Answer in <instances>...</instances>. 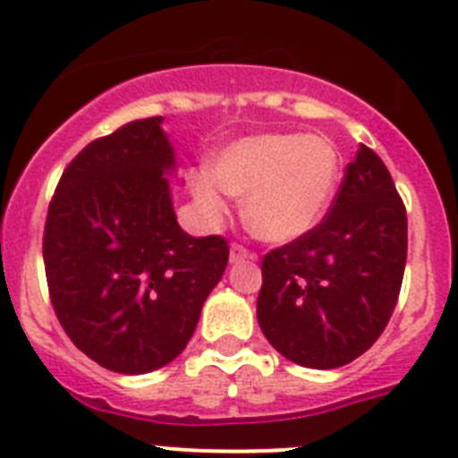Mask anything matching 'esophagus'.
Segmentation results:
<instances>
[{
	"instance_id": "34e87169",
	"label": "esophagus",
	"mask_w": 458,
	"mask_h": 458,
	"mask_svg": "<svg viewBox=\"0 0 458 458\" xmlns=\"http://www.w3.org/2000/svg\"><path fill=\"white\" fill-rule=\"evenodd\" d=\"M242 259H253V253H249V249L242 244L230 246V262H242Z\"/></svg>"
}]
</instances>
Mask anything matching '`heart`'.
Instances as JSON below:
<instances>
[{
  "label": "heart",
  "mask_w": 458,
  "mask_h": 458,
  "mask_svg": "<svg viewBox=\"0 0 458 458\" xmlns=\"http://www.w3.org/2000/svg\"><path fill=\"white\" fill-rule=\"evenodd\" d=\"M340 171L331 139L271 131L225 146L214 159L212 175L193 178V196L212 216L225 209L221 189L244 199L249 228L265 242L287 244L324 219Z\"/></svg>",
  "instance_id": "heart-1"
}]
</instances>
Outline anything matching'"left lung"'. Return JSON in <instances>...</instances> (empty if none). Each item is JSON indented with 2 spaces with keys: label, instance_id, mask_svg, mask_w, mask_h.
Returning <instances> with one entry per match:
<instances>
[{
  "label": "left lung",
  "instance_id": "8db88e82",
  "mask_svg": "<svg viewBox=\"0 0 458 458\" xmlns=\"http://www.w3.org/2000/svg\"><path fill=\"white\" fill-rule=\"evenodd\" d=\"M406 208L372 148H358L327 216L262 258L258 321L271 347L315 369L368 352L397 306Z\"/></svg>",
  "mask_w": 458,
  "mask_h": 458
}]
</instances>
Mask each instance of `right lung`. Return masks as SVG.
Instances as JSON below:
<instances>
[{
	"instance_id": "1",
	"label": "right lung",
	"mask_w": 458,
	"mask_h": 458,
	"mask_svg": "<svg viewBox=\"0 0 458 458\" xmlns=\"http://www.w3.org/2000/svg\"><path fill=\"white\" fill-rule=\"evenodd\" d=\"M162 121L90 141L65 166L45 221L56 319L80 352L118 374L152 372L182 353L230 255L221 234L196 239L178 225Z\"/></svg>"
}]
</instances>
